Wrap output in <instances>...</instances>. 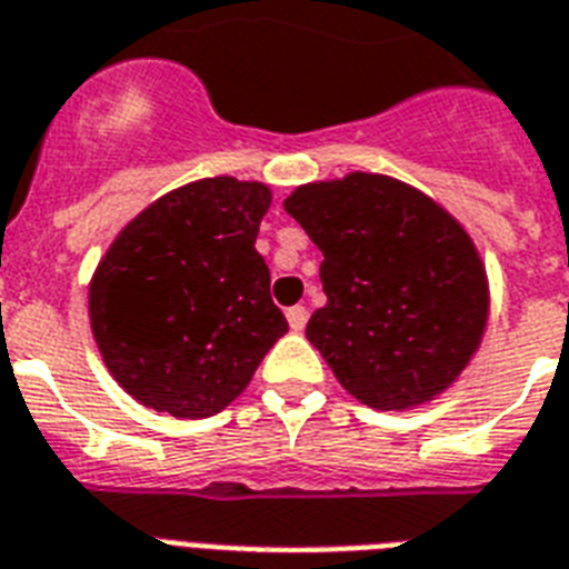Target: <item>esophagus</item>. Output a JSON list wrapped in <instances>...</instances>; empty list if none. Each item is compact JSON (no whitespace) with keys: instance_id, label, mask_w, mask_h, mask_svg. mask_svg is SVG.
Masks as SVG:
<instances>
[{"instance_id":"obj_1","label":"esophagus","mask_w":569,"mask_h":569,"mask_svg":"<svg viewBox=\"0 0 569 569\" xmlns=\"http://www.w3.org/2000/svg\"><path fill=\"white\" fill-rule=\"evenodd\" d=\"M286 318H289V327H292L295 332H300L303 327H307L309 312H307V307H289L286 309Z\"/></svg>"}]
</instances>
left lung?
<instances>
[{
  "mask_svg": "<svg viewBox=\"0 0 569 569\" xmlns=\"http://www.w3.org/2000/svg\"><path fill=\"white\" fill-rule=\"evenodd\" d=\"M286 212L325 253L327 303L307 339L371 409H409L450 386L482 341L488 280L459 221L418 189L353 172L307 183Z\"/></svg>",
  "mask_w": 569,
  "mask_h": 569,
  "instance_id": "1",
  "label": "left lung"
}]
</instances>
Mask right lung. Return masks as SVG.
Here are the masks:
<instances>
[{
    "label": "right lung",
    "mask_w": 569,
    "mask_h": 569,
    "mask_svg": "<svg viewBox=\"0 0 569 569\" xmlns=\"http://www.w3.org/2000/svg\"><path fill=\"white\" fill-rule=\"evenodd\" d=\"M269 204L257 180H196L157 198L108 248L90 283L92 336L142 406L210 418L286 336L253 248Z\"/></svg>",
    "instance_id": "1"
}]
</instances>
